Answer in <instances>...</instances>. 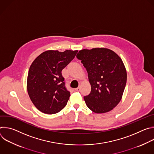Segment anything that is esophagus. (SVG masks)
Listing matches in <instances>:
<instances>
[{
    "mask_svg": "<svg viewBox=\"0 0 154 154\" xmlns=\"http://www.w3.org/2000/svg\"><path fill=\"white\" fill-rule=\"evenodd\" d=\"M80 87H78V88H77L75 89V91H80Z\"/></svg>",
    "mask_w": 154,
    "mask_h": 154,
    "instance_id": "obj_1",
    "label": "esophagus"
}]
</instances>
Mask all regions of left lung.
<instances>
[{"mask_svg": "<svg viewBox=\"0 0 154 154\" xmlns=\"http://www.w3.org/2000/svg\"><path fill=\"white\" fill-rule=\"evenodd\" d=\"M77 58L86 68L91 85V93L84 97L87 106L96 113L112 110L121 101L127 82L121 57L110 49L97 48L79 51Z\"/></svg>", "mask_w": 154, "mask_h": 154, "instance_id": "obj_1", "label": "left lung"}]
</instances>
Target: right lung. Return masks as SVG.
<instances>
[{
	"label": "right lung",
	"mask_w": 154,
	"mask_h": 154,
	"mask_svg": "<svg viewBox=\"0 0 154 154\" xmlns=\"http://www.w3.org/2000/svg\"><path fill=\"white\" fill-rule=\"evenodd\" d=\"M77 52V50H49L32 62L27 76V90L32 103L40 112L55 114L66 105L71 94L64 86L61 71Z\"/></svg>",
	"instance_id": "1"
}]
</instances>
